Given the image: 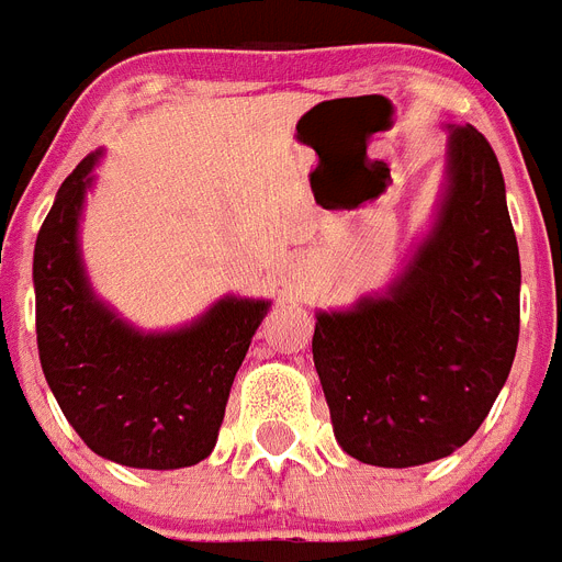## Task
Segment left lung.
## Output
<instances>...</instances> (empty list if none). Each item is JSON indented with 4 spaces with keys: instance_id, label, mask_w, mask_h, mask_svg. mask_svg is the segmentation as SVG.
I'll return each mask as SVG.
<instances>
[{
    "instance_id": "8db88e82",
    "label": "left lung",
    "mask_w": 562,
    "mask_h": 562,
    "mask_svg": "<svg viewBox=\"0 0 562 562\" xmlns=\"http://www.w3.org/2000/svg\"><path fill=\"white\" fill-rule=\"evenodd\" d=\"M520 337V251L477 128H449L437 220L385 294L319 311L311 351L353 460L412 469L474 437Z\"/></svg>"
}]
</instances>
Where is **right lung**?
Masks as SVG:
<instances>
[{
	"mask_svg": "<svg viewBox=\"0 0 562 562\" xmlns=\"http://www.w3.org/2000/svg\"><path fill=\"white\" fill-rule=\"evenodd\" d=\"M99 157L88 154L65 179L33 248L42 371L93 454L131 469H186L214 451L231 383L271 303L223 296L162 334L139 331L108 308L79 251Z\"/></svg>",
	"mask_w": 562,
	"mask_h": 562,
	"instance_id": "obj_1",
	"label": "right lung"
}]
</instances>
